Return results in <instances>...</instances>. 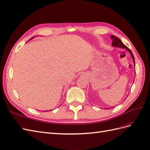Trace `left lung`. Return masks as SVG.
<instances>
[{
	"mask_svg": "<svg viewBox=\"0 0 150 150\" xmlns=\"http://www.w3.org/2000/svg\"><path fill=\"white\" fill-rule=\"evenodd\" d=\"M110 38L111 40H112V45L113 46H115V47H119V48H125L128 51H129V53L131 54V57H132V59H133V62H134V64L135 65V61H134V57L133 56V54H132V53L131 52V51L127 48V47L124 45L123 42L121 41V40H119V38L116 36H115L114 35H112L110 36ZM109 109V108H108V109Z\"/></svg>",
	"mask_w": 150,
	"mask_h": 150,
	"instance_id": "obj_1",
	"label": "left lung"
}]
</instances>
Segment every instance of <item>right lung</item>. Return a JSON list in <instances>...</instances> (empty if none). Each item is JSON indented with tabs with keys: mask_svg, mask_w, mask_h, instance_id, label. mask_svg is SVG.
Here are the masks:
<instances>
[{
	"mask_svg": "<svg viewBox=\"0 0 150 150\" xmlns=\"http://www.w3.org/2000/svg\"><path fill=\"white\" fill-rule=\"evenodd\" d=\"M33 38H34V37H33V38H31V39H33Z\"/></svg>",
	"mask_w": 150,
	"mask_h": 150,
	"instance_id": "add662e5",
	"label": "right lung"
}]
</instances>
